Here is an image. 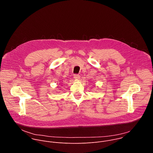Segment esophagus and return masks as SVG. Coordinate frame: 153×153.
<instances>
[{
  "instance_id": "esophagus-1",
  "label": "esophagus",
  "mask_w": 153,
  "mask_h": 153,
  "mask_svg": "<svg viewBox=\"0 0 153 153\" xmlns=\"http://www.w3.org/2000/svg\"><path fill=\"white\" fill-rule=\"evenodd\" d=\"M74 79L75 80H79L80 79V76L79 74H74Z\"/></svg>"
}]
</instances>
